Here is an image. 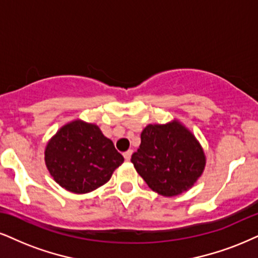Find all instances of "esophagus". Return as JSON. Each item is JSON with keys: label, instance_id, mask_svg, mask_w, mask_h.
I'll return each instance as SVG.
<instances>
[{"label": "esophagus", "instance_id": "1", "mask_svg": "<svg viewBox=\"0 0 258 258\" xmlns=\"http://www.w3.org/2000/svg\"><path fill=\"white\" fill-rule=\"evenodd\" d=\"M132 154H133V151H126V152H124V153H123V157L126 161H129L130 158H132Z\"/></svg>", "mask_w": 258, "mask_h": 258}]
</instances>
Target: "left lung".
Returning <instances> with one entry per match:
<instances>
[{
  "instance_id": "8db88e82",
  "label": "left lung",
  "mask_w": 258,
  "mask_h": 258,
  "mask_svg": "<svg viewBox=\"0 0 258 258\" xmlns=\"http://www.w3.org/2000/svg\"><path fill=\"white\" fill-rule=\"evenodd\" d=\"M132 163L152 190L170 197L194 185L203 172L206 158L195 136L174 120L146 126Z\"/></svg>"
}]
</instances>
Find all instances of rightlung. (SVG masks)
<instances>
[{
    "label": "right lung",
    "mask_w": 258,
    "mask_h": 258,
    "mask_svg": "<svg viewBox=\"0 0 258 258\" xmlns=\"http://www.w3.org/2000/svg\"><path fill=\"white\" fill-rule=\"evenodd\" d=\"M124 158L95 124L74 120L57 132L45 149L53 179L68 191L86 194L110 180Z\"/></svg>",
    "instance_id": "right-lung-1"
}]
</instances>
